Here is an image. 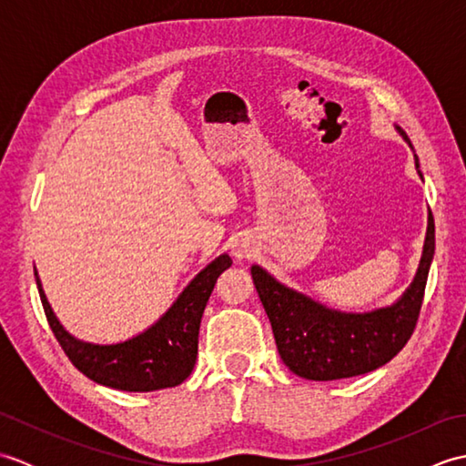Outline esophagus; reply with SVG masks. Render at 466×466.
Masks as SVG:
<instances>
[{"instance_id": "1", "label": "esophagus", "mask_w": 466, "mask_h": 466, "mask_svg": "<svg viewBox=\"0 0 466 466\" xmlns=\"http://www.w3.org/2000/svg\"><path fill=\"white\" fill-rule=\"evenodd\" d=\"M232 254L236 256V258H250L252 250H250V246H248V244H242V242H238V244H234Z\"/></svg>"}]
</instances>
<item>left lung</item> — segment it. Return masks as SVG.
I'll list each match as a JSON object with an SVG mask.
<instances>
[{
    "label": "left lung",
    "instance_id": "8db88e82",
    "mask_svg": "<svg viewBox=\"0 0 466 466\" xmlns=\"http://www.w3.org/2000/svg\"><path fill=\"white\" fill-rule=\"evenodd\" d=\"M410 147L409 136L400 130ZM419 170V157L414 154ZM419 176L422 177L420 170ZM434 256V220L429 212L427 238L417 276L400 299L370 312H340L296 292L254 264L252 280L268 314L279 354L289 369L306 380L350 379L392 360L417 326L424 286Z\"/></svg>",
    "mask_w": 466,
    "mask_h": 466
}]
</instances>
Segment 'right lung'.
<instances>
[{"label":"right lung","instance_id":"right-lung-1","mask_svg":"<svg viewBox=\"0 0 466 466\" xmlns=\"http://www.w3.org/2000/svg\"><path fill=\"white\" fill-rule=\"evenodd\" d=\"M230 266V256H218L194 276V280L186 286L160 320L134 339L116 344L84 342L69 334L56 319L37 270L34 274L49 329L76 369L90 380L116 390L150 392L182 384L194 370L206 302L218 276Z\"/></svg>","mask_w":466,"mask_h":466}]
</instances>
